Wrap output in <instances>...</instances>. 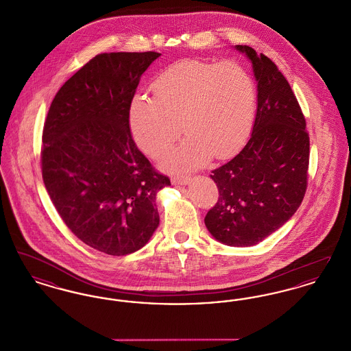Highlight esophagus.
Returning <instances> with one entry per match:
<instances>
[{"label":"esophagus","mask_w":351,"mask_h":351,"mask_svg":"<svg viewBox=\"0 0 351 351\" xmlns=\"http://www.w3.org/2000/svg\"><path fill=\"white\" fill-rule=\"evenodd\" d=\"M189 180H191V178L186 175H178V176L172 178V184H188Z\"/></svg>","instance_id":"1"}]
</instances>
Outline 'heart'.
<instances>
[{"label": "heart", "instance_id": "b5f03b06", "mask_svg": "<svg viewBox=\"0 0 351 351\" xmlns=\"http://www.w3.org/2000/svg\"><path fill=\"white\" fill-rule=\"evenodd\" d=\"M152 95L154 100L134 99L130 129L142 150L151 158H160L179 138L183 122L188 136L169 152L166 162L172 167H199L210 154L218 159L226 158L250 134L255 84L237 63H175L156 76Z\"/></svg>", "mask_w": 351, "mask_h": 351}]
</instances>
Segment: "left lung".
I'll use <instances>...</instances> for the list:
<instances>
[{
	"mask_svg": "<svg viewBox=\"0 0 351 351\" xmlns=\"http://www.w3.org/2000/svg\"><path fill=\"white\" fill-rule=\"evenodd\" d=\"M252 63L258 109L250 139L212 171L218 200L205 216L210 234L229 246H252L295 215L308 186L309 134L291 85L276 64L238 45Z\"/></svg>",
	"mask_w": 351,
	"mask_h": 351,
	"instance_id": "1",
	"label": "left lung"
}]
</instances>
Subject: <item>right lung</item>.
<instances>
[{"label": "right lung", "instance_id": "obj_1", "mask_svg": "<svg viewBox=\"0 0 351 351\" xmlns=\"http://www.w3.org/2000/svg\"><path fill=\"white\" fill-rule=\"evenodd\" d=\"M155 51L100 53L51 102L42 134L46 189L69 230L121 256L143 247L159 225L156 193L171 185L138 150L129 113Z\"/></svg>", "mask_w": 351, "mask_h": 351}]
</instances>
